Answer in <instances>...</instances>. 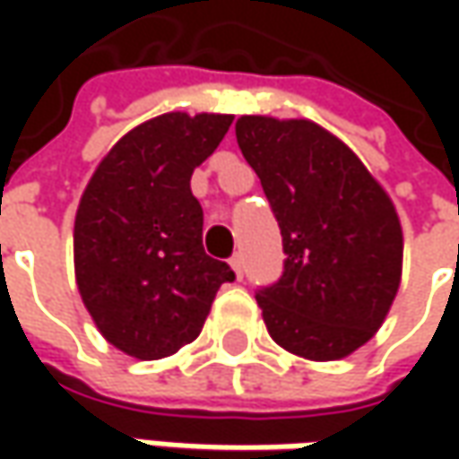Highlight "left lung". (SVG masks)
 I'll list each match as a JSON object with an SVG mask.
<instances>
[{
	"instance_id": "left-lung-1",
	"label": "left lung",
	"mask_w": 459,
	"mask_h": 459,
	"mask_svg": "<svg viewBox=\"0 0 459 459\" xmlns=\"http://www.w3.org/2000/svg\"><path fill=\"white\" fill-rule=\"evenodd\" d=\"M230 117H155L127 133L86 186L74 227L76 281L117 350L160 360L202 334L235 271L212 253L191 173L217 151Z\"/></svg>"
}]
</instances>
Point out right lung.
Wrapping results in <instances>:
<instances>
[{"label":"right lung","instance_id":"add662e5","mask_svg":"<svg viewBox=\"0 0 459 459\" xmlns=\"http://www.w3.org/2000/svg\"><path fill=\"white\" fill-rule=\"evenodd\" d=\"M238 143L281 235V275L255 293L271 337L308 360L355 352L396 299L398 220L340 166L342 145L311 122L253 117Z\"/></svg>","mask_w":459,"mask_h":459}]
</instances>
